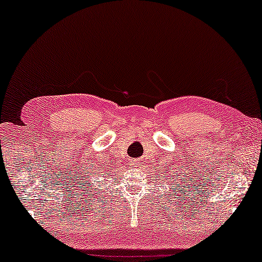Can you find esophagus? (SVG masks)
Listing matches in <instances>:
<instances>
[{
    "label": "esophagus",
    "instance_id": "34e87169",
    "mask_svg": "<svg viewBox=\"0 0 262 262\" xmlns=\"http://www.w3.org/2000/svg\"><path fill=\"white\" fill-rule=\"evenodd\" d=\"M128 163H130V166H132V167H137L138 161L134 159V160H130V162H128Z\"/></svg>",
    "mask_w": 262,
    "mask_h": 262
}]
</instances>
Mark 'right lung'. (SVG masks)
Here are the masks:
<instances>
[{"mask_svg":"<svg viewBox=\"0 0 262 262\" xmlns=\"http://www.w3.org/2000/svg\"><path fill=\"white\" fill-rule=\"evenodd\" d=\"M81 180L85 182V183L88 184L87 188H83V186H81L80 185L78 186V187H81V188H82V191H83V189H85V188H89V189H88V191H89V192H91V194H93V191H96V188H94V187H93V185L91 184V182H92V181H91V179H89V177H88V175H85V177H84V178H82V177L80 178V177H78V179H75V180H77V182L78 181H80ZM80 183V182L78 183V185H79ZM84 186H85V185H84Z\"/></svg>","mask_w":262,"mask_h":262,"instance_id":"1","label":"right lung"}]
</instances>
